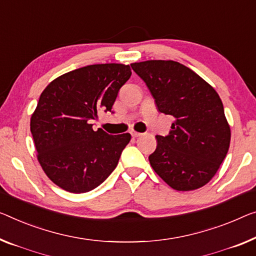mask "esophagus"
<instances>
[{
    "label": "esophagus",
    "instance_id": "34e87169",
    "mask_svg": "<svg viewBox=\"0 0 256 256\" xmlns=\"http://www.w3.org/2000/svg\"><path fill=\"white\" fill-rule=\"evenodd\" d=\"M131 136H133V138H138V136H141V133L136 132V131H132V132H131Z\"/></svg>",
    "mask_w": 256,
    "mask_h": 256
}]
</instances>
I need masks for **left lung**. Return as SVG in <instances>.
Instances as JSON below:
<instances>
[{
	"mask_svg": "<svg viewBox=\"0 0 256 256\" xmlns=\"http://www.w3.org/2000/svg\"><path fill=\"white\" fill-rule=\"evenodd\" d=\"M146 82L158 112L174 117L169 134L156 136L150 166L170 188L193 190L215 176L228 154L231 132L216 90L174 60L131 64Z\"/></svg>",
	"mask_w": 256,
	"mask_h": 256,
	"instance_id": "left-lung-1",
	"label": "left lung"
}]
</instances>
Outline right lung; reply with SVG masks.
<instances>
[{
    "label": "right lung",
    "mask_w": 256,
    "mask_h": 256,
    "mask_svg": "<svg viewBox=\"0 0 256 256\" xmlns=\"http://www.w3.org/2000/svg\"><path fill=\"white\" fill-rule=\"evenodd\" d=\"M131 74L124 64H93L56 78L41 93L30 133L41 166L60 188L90 192L115 170L131 134L94 131L90 123L112 112Z\"/></svg>",
    "instance_id": "1"
}]
</instances>
